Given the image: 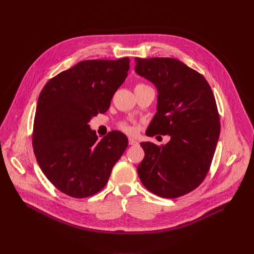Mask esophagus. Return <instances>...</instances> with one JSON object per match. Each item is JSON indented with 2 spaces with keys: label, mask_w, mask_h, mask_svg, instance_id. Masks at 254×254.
Listing matches in <instances>:
<instances>
[{
  "label": "esophagus",
  "mask_w": 254,
  "mask_h": 254,
  "mask_svg": "<svg viewBox=\"0 0 254 254\" xmlns=\"http://www.w3.org/2000/svg\"><path fill=\"white\" fill-rule=\"evenodd\" d=\"M128 144H130V146H135V144H137V141L133 138H128Z\"/></svg>",
  "instance_id": "esophagus-1"
}]
</instances>
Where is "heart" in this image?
Here are the masks:
<instances>
[{
    "label": "heart",
    "instance_id": "b5f03b06",
    "mask_svg": "<svg viewBox=\"0 0 254 254\" xmlns=\"http://www.w3.org/2000/svg\"><path fill=\"white\" fill-rule=\"evenodd\" d=\"M138 85V84H137ZM120 128L128 134H133L136 131V127L129 122H123L120 124Z\"/></svg>",
    "mask_w": 254,
    "mask_h": 254
}]
</instances>
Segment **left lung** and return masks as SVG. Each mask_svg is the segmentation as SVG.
Segmentation results:
<instances>
[{
    "mask_svg": "<svg viewBox=\"0 0 254 254\" xmlns=\"http://www.w3.org/2000/svg\"><path fill=\"white\" fill-rule=\"evenodd\" d=\"M134 61L136 73L158 89L149 134L171 136L162 146L140 142L144 158L137 174L150 192L178 198L195 190L210 169L220 134L216 100L204 76L178 59L136 57Z\"/></svg>",
    "mask_w": 254,
    "mask_h": 254,
    "instance_id": "obj_1",
    "label": "left lung"
}]
</instances>
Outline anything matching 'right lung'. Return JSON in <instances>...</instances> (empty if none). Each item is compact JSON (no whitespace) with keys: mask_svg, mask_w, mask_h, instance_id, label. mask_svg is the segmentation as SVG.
I'll return each instance as SVG.
<instances>
[{"mask_svg":"<svg viewBox=\"0 0 254 254\" xmlns=\"http://www.w3.org/2000/svg\"><path fill=\"white\" fill-rule=\"evenodd\" d=\"M128 69V57L80 61L51 78L39 95L34 154L46 178L70 197L99 192L127 147L123 132L113 130L98 140L88 124L108 110Z\"/></svg>","mask_w":254,"mask_h":254,"instance_id":"right-lung-1","label":"right lung"}]
</instances>
